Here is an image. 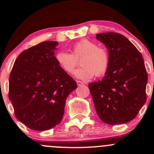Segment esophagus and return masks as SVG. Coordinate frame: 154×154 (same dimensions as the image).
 Here are the masks:
<instances>
[{"label":"esophagus","instance_id":"34e87169","mask_svg":"<svg viewBox=\"0 0 154 154\" xmlns=\"http://www.w3.org/2000/svg\"><path fill=\"white\" fill-rule=\"evenodd\" d=\"M77 86H82V85H83V83L82 81H80V80H77Z\"/></svg>","mask_w":154,"mask_h":154}]
</instances>
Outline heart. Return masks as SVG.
Returning a JSON list of instances; mask_svg holds the SVG:
<instances>
[{
  "mask_svg": "<svg viewBox=\"0 0 154 154\" xmlns=\"http://www.w3.org/2000/svg\"><path fill=\"white\" fill-rule=\"evenodd\" d=\"M80 59L82 66L75 71V75L82 80H90L94 75L97 77H102L106 74L109 66L108 51L86 38L73 45L71 54L60 51L55 56L59 67L68 74L74 73Z\"/></svg>",
  "mask_w": 154,
  "mask_h": 154,
  "instance_id": "obj_1",
  "label": "heart"
}]
</instances>
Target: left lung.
<instances>
[{
  "instance_id": "1",
  "label": "left lung",
  "mask_w": 154,
  "mask_h": 154,
  "mask_svg": "<svg viewBox=\"0 0 154 154\" xmlns=\"http://www.w3.org/2000/svg\"><path fill=\"white\" fill-rule=\"evenodd\" d=\"M96 38L106 46L109 56L105 77L88 84L96 112L108 125L127 123L136 118L147 100L143 57L122 34L103 32Z\"/></svg>"
}]
</instances>
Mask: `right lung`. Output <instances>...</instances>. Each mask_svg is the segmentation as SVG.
<instances>
[{
  "label": "right lung",
  "mask_w": 154,
  "mask_h": 154,
  "mask_svg": "<svg viewBox=\"0 0 154 154\" xmlns=\"http://www.w3.org/2000/svg\"><path fill=\"white\" fill-rule=\"evenodd\" d=\"M57 45L46 41L24 50L11 71L9 99L17 119L32 130L44 131L60 124L67 97L77 87L56 62Z\"/></svg>",
  "instance_id": "1"
}]
</instances>
